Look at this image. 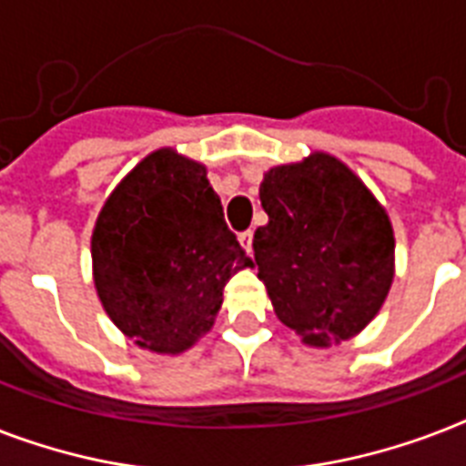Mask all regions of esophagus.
I'll list each match as a JSON object with an SVG mask.
<instances>
[{
	"label": "esophagus",
	"mask_w": 466,
	"mask_h": 466,
	"mask_svg": "<svg viewBox=\"0 0 466 466\" xmlns=\"http://www.w3.org/2000/svg\"><path fill=\"white\" fill-rule=\"evenodd\" d=\"M239 241H241V247L247 248V254H251V244H254V232H251V229H247V232H241L239 234Z\"/></svg>",
	"instance_id": "34e87169"
}]
</instances>
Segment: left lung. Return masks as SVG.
<instances>
[{
    "label": "left lung",
    "mask_w": 466,
    "mask_h": 466,
    "mask_svg": "<svg viewBox=\"0 0 466 466\" xmlns=\"http://www.w3.org/2000/svg\"><path fill=\"white\" fill-rule=\"evenodd\" d=\"M268 225L254 234V261L278 319L309 346L346 340L368 326L394 278L387 212L358 176L329 155L263 176Z\"/></svg>",
    "instance_id": "obj_1"
}]
</instances>
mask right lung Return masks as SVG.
<instances>
[{
	"mask_svg": "<svg viewBox=\"0 0 466 466\" xmlns=\"http://www.w3.org/2000/svg\"><path fill=\"white\" fill-rule=\"evenodd\" d=\"M91 258L113 324L157 353L193 346L215 321L227 280L251 266L205 167L174 149L149 155L113 190Z\"/></svg>",
	"mask_w": 466,
	"mask_h": 466,
	"instance_id": "obj_1",
	"label": "right lung"
}]
</instances>
